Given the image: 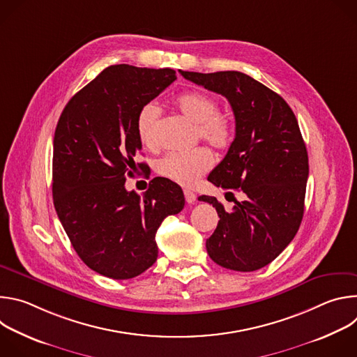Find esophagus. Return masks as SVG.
I'll return each mask as SVG.
<instances>
[{"mask_svg": "<svg viewBox=\"0 0 357 357\" xmlns=\"http://www.w3.org/2000/svg\"><path fill=\"white\" fill-rule=\"evenodd\" d=\"M183 193H185V199H186L188 203H193L196 200V193L195 192H192L189 189H185Z\"/></svg>", "mask_w": 357, "mask_h": 357, "instance_id": "obj_1", "label": "esophagus"}]
</instances>
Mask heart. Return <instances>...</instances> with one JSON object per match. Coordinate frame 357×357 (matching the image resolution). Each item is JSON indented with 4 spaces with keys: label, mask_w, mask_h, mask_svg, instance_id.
<instances>
[{
    "label": "heart",
    "mask_w": 357,
    "mask_h": 357,
    "mask_svg": "<svg viewBox=\"0 0 357 357\" xmlns=\"http://www.w3.org/2000/svg\"><path fill=\"white\" fill-rule=\"evenodd\" d=\"M179 110L195 124L197 135L216 149H226L234 138L231 117L219 112V101L211 94L189 91L178 97ZM161 110L155 103L144 105L137 114V134L139 141L154 148L158 145L157 128ZM213 167V155L208 148H196L188 152H168L157 162V172L178 185L193 186Z\"/></svg>",
    "instance_id": "heart-1"
}]
</instances>
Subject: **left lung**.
<instances>
[{
  "mask_svg": "<svg viewBox=\"0 0 357 357\" xmlns=\"http://www.w3.org/2000/svg\"><path fill=\"white\" fill-rule=\"evenodd\" d=\"M179 72L225 96L236 120L234 141L208 181L245 199L227 212L216 197L199 196L220 218L206 240L209 257L234 271L260 270L292 241L303 216L310 165L296 117L280 94L241 72Z\"/></svg>",
  "mask_w": 357,
  "mask_h": 357,
  "instance_id": "obj_1",
  "label": "left lung"
}]
</instances>
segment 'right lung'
Returning a JSON list of instances; mask_svg holds the SVG:
<instances>
[{"label": "right lung", "instance_id": "add662e5", "mask_svg": "<svg viewBox=\"0 0 357 357\" xmlns=\"http://www.w3.org/2000/svg\"><path fill=\"white\" fill-rule=\"evenodd\" d=\"M175 79L172 69L109 66L69 100L55 130L58 218L82 261L113 280L157 261L158 227L185 206L181 186L165 178L152 179L142 196L126 189L142 148L137 114Z\"/></svg>", "mask_w": 357, "mask_h": 357}]
</instances>
